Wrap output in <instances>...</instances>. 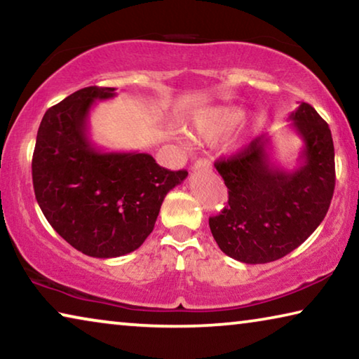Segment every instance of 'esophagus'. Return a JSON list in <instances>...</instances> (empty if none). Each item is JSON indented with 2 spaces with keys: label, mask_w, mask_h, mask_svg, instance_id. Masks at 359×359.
Returning a JSON list of instances; mask_svg holds the SVG:
<instances>
[{
  "label": "esophagus",
  "mask_w": 359,
  "mask_h": 359,
  "mask_svg": "<svg viewBox=\"0 0 359 359\" xmlns=\"http://www.w3.org/2000/svg\"><path fill=\"white\" fill-rule=\"evenodd\" d=\"M210 168H212V164H210L209 159H204V158H200L196 159L195 161V166H193V169H198V170H210Z\"/></svg>",
  "instance_id": "34e87169"
}]
</instances>
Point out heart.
<instances>
[{
	"label": "heart",
	"mask_w": 359,
	"mask_h": 359,
	"mask_svg": "<svg viewBox=\"0 0 359 359\" xmlns=\"http://www.w3.org/2000/svg\"><path fill=\"white\" fill-rule=\"evenodd\" d=\"M243 118L244 110L240 107H214L198 111L193 118V126L201 140L214 142L240 124Z\"/></svg>",
	"instance_id": "b5f03b06"
}]
</instances>
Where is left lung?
<instances>
[{
	"mask_svg": "<svg viewBox=\"0 0 359 359\" xmlns=\"http://www.w3.org/2000/svg\"><path fill=\"white\" fill-rule=\"evenodd\" d=\"M289 119L304 140L294 170L271 161V140L265 134L214 163L229 189V204L209 217V226L222 252L243 264H266L292 252L318 229L332 200L331 129L305 102Z\"/></svg>",
	"mask_w": 359,
	"mask_h": 359,
	"instance_id": "8db88e82",
	"label": "left lung"
}]
</instances>
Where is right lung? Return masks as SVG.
Returning <instances> with one entry per match:
<instances>
[{"label": "right lung", "mask_w": 359, "mask_h": 359, "mask_svg": "<svg viewBox=\"0 0 359 359\" xmlns=\"http://www.w3.org/2000/svg\"><path fill=\"white\" fill-rule=\"evenodd\" d=\"M115 88L89 86L50 107L32 159L36 201L50 226L79 252L111 259L139 249L164 196L189 172L159 166L149 153H107L93 145L88 118Z\"/></svg>", "instance_id": "add662e5"}]
</instances>
